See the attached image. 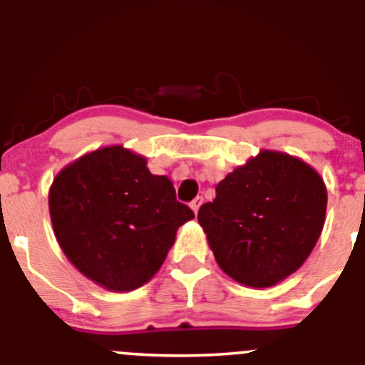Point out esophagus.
I'll return each mask as SVG.
<instances>
[{"label":"esophagus","instance_id":"1","mask_svg":"<svg viewBox=\"0 0 365 365\" xmlns=\"http://www.w3.org/2000/svg\"><path fill=\"white\" fill-rule=\"evenodd\" d=\"M201 203H203V197H201V196L194 197V200L190 201V208H192V212H194V214H197V210H200Z\"/></svg>","mask_w":365,"mask_h":365}]
</instances>
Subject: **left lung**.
I'll return each mask as SVG.
<instances>
[{
    "instance_id": "left-lung-1",
    "label": "left lung",
    "mask_w": 365,
    "mask_h": 365,
    "mask_svg": "<svg viewBox=\"0 0 365 365\" xmlns=\"http://www.w3.org/2000/svg\"><path fill=\"white\" fill-rule=\"evenodd\" d=\"M324 180L284 151L260 150L226 175L197 221L219 267L239 284L265 289L298 271L327 217Z\"/></svg>"
}]
</instances>
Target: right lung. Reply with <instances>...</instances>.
<instances>
[{"label": "right lung", "mask_w": 365, "mask_h": 365, "mask_svg": "<svg viewBox=\"0 0 365 365\" xmlns=\"http://www.w3.org/2000/svg\"><path fill=\"white\" fill-rule=\"evenodd\" d=\"M60 250L100 287L128 292L158 272L176 232L194 217L168 176L143 155L114 144L63 165L48 194Z\"/></svg>", "instance_id": "add662e5"}]
</instances>
